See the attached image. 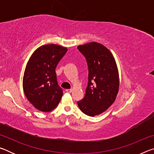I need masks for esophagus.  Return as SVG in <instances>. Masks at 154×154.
<instances>
[{"label":"esophagus","mask_w":154,"mask_h":154,"mask_svg":"<svg viewBox=\"0 0 154 154\" xmlns=\"http://www.w3.org/2000/svg\"><path fill=\"white\" fill-rule=\"evenodd\" d=\"M72 91V89H66V92H68V93H71Z\"/></svg>","instance_id":"1"}]
</instances>
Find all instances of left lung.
<instances>
[{
    "label": "left lung",
    "mask_w": 154,
    "mask_h": 154,
    "mask_svg": "<svg viewBox=\"0 0 154 154\" xmlns=\"http://www.w3.org/2000/svg\"><path fill=\"white\" fill-rule=\"evenodd\" d=\"M77 49L88 68L85 94L77 105L83 113L94 117L105 111L116 100L119 85L118 67L110 51L100 43L91 42Z\"/></svg>",
    "instance_id": "left-lung-1"
}]
</instances>
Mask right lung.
<instances>
[{
	"mask_svg": "<svg viewBox=\"0 0 154 154\" xmlns=\"http://www.w3.org/2000/svg\"><path fill=\"white\" fill-rule=\"evenodd\" d=\"M67 48L55 44L36 49L28 60L23 77V89L38 110L49 112L58 105L63 94L57 82L56 68Z\"/></svg>",
	"mask_w": 154,
	"mask_h": 154,
	"instance_id": "1",
	"label": "right lung"
}]
</instances>
